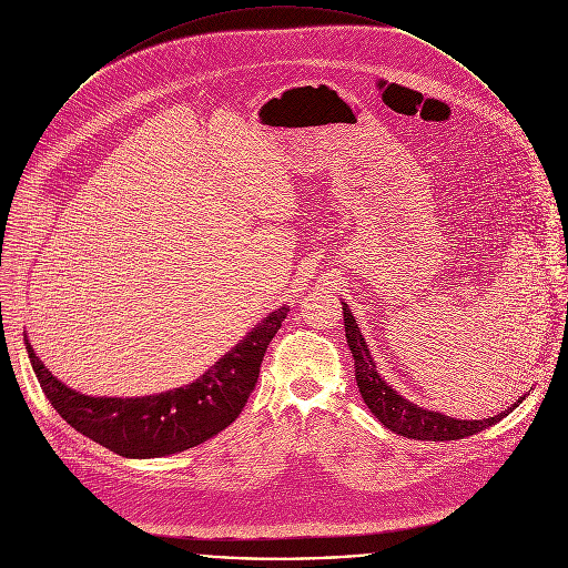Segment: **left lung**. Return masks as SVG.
<instances>
[{
    "instance_id": "1",
    "label": "left lung",
    "mask_w": 568,
    "mask_h": 568,
    "mask_svg": "<svg viewBox=\"0 0 568 568\" xmlns=\"http://www.w3.org/2000/svg\"><path fill=\"white\" fill-rule=\"evenodd\" d=\"M344 326H346V339L351 346V353L355 357V377L359 393L364 402L368 404V409L373 416L388 427L390 432L404 436V438H414V440H458L471 434H478L483 429H488L490 425L499 423L506 418L515 407H519L521 399L513 404L510 409L501 412L495 418H483V420H456L436 412L420 409L418 404H412L397 395L375 371V362L371 359V353L366 348V342L357 328L355 316L344 303Z\"/></svg>"
}]
</instances>
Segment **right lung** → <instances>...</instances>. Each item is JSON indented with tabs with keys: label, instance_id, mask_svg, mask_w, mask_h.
Listing matches in <instances>:
<instances>
[{
	"label": "right lung",
	"instance_id": "obj_1",
	"mask_svg": "<svg viewBox=\"0 0 568 568\" xmlns=\"http://www.w3.org/2000/svg\"><path fill=\"white\" fill-rule=\"evenodd\" d=\"M283 305L189 386L145 397H90L58 382L27 351L38 382L67 425L125 458H154L191 449L226 429L256 388L265 351L281 331Z\"/></svg>",
	"mask_w": 568,
	"mask_h": 568
}]
</instances>
